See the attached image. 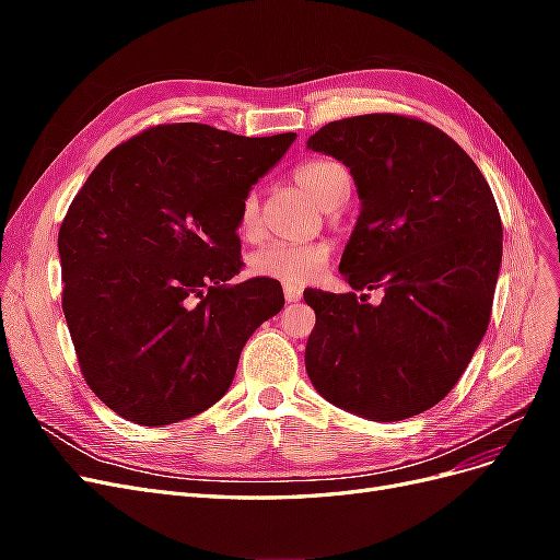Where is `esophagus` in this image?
<instances>
[{
    "instance_id": "obj_1",
    "label": "esophagus",
    "mask_w": 560,
    "mask_h": 560,
    "mask_svg": "<svg viewBox=\"0 0 560 560\" xmlns=\"http://www.w3.org/2000/svg\"><path fill=\"white\" fill-rule=\"evenodd\" d=\"M282 290H284V299L290 301V303L301 301V296H303V290H301V287H296V284H284Z\"/></svg>"
}]
</instances>
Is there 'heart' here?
<instances>
[{
  "label": "heart",
  "mask_w": 560,
  "mask_h": 560,
  "mask_svg": "<svg viewBox=\"0 0 560 560\" xmlns=\"http://www.w3.org/2000/svg\"><path fill=\"white\" fill-rule=\"evenodd\" d=\"M294 184L303 194H308L319 208L329 210L334 202L348 194V173L341 163L329 159H315L301 163L294 175ZM238 231L243 238H257L261 231L259 198L249 191L238 210ZM329 259V247L325 243H284L273 241L252 252L249 270L254 276L280 280V282H308Z\"/></svg>",
  "instance_id": "heart-1"
}]
</instances>
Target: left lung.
<instances>
[{
  "label": "left lung",
  "mask_w": 560,
  "mask_h": 560,
  "mask_svg": "<svg viewBox=\"0 0 560 560\" xmlns=\"http://www.w3.org/2000/svg\"><path fill=\"white\" fill-rule=\"evenodd\" d=\"M308 149L350 167L360 217L341 257L353 292L306 290L315 329L306 371L317 393L360 418L395 422L442 401L488 329L502 264L490 186L439 128L397 114L327 124Z\"/></svg>",
  "instance_id": "1"
}]
</instances>
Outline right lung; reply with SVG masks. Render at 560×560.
<instances>
[{"label":"right lung","instance_id":"obj_1","mask_svg":"<svg viewBox=\"0 0 560 560\" xmlns=\"http://www.w3.org/2000/svg\"><path fill=\"white\" fill-rule=\"evenodd\" d=\"M296 132L245 138L167 124L112 149L58 233L62 313L81 374L138 425L226 395L247 338L282 311L268 278L238 284V210Z\"/></svg>","mask_w":560,"mask_h":560}]
</instances>
